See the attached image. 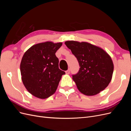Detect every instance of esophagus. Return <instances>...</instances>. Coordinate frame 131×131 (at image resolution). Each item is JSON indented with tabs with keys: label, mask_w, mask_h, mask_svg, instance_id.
<instances>
[{
	"label": "esophagus",
	"mask_w": 131,
	"mask_h": 131,
	"mask_svg": "<svg viewBox=\"0 0 131 131\" xmlns=\"http://www.w3.org/2000/svg\"><path fill=\"white\" fill-rule=\"evenodd\" d=\"M66 74H69L70 73V69H68V70H66Z\"/></svg>",
	"instance_id": "obj_1"
}]
</instances>
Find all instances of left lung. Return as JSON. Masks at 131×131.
Masks as SVG:
<instances>
[{
  "label": "left lung",
  "mask_w": 131,
  "mask_h": 131,
  "mask_svg": "<svg viewBox=\"0 0 131 131\" xmlns=\"http://www.w3.org/2000/svg\"><path fill=\"white\" fill-rule=\"evenodd\" d=\"M65 44L77 58L80 69L72 75L78 90L87 96H93L104 90L112 78V58L100 47L86 42L67 41Z\"/></svg>",
  "instance_id": "obj_1"
}]
</instances>
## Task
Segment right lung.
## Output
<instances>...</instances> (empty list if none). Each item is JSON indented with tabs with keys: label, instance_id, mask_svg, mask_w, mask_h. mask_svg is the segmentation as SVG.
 Returning <instances> with one entry per match:
<instances>
[{
	"label": "right lung",
	"instance_id": "1",
	"mask_svg": "<svg viewBox=\"0 0 131 131\" xmlns=\"http://www.w3.org/2000/svg\"><path fill=\"white\" fill-rule=\"evenodd\" d=\"M62 45V42L50 41L37 43L23 55L20 64L22 80L35 97L45 99L52 95L62 75L66 74L59 69V60L55 54Z\"/></svg>",
	"mask_w": 131,
	"mask_h": 131
}]
</instances>
